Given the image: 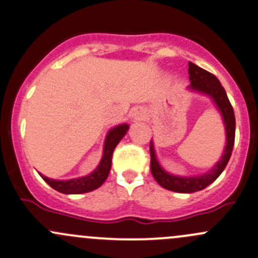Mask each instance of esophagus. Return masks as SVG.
I'll list each match as a JSON object with an SVG mask.
<instances>
[{"label": "esophagus", "mask_w": 258, "mask_h": 258, "mask_svg": "<svg viewBox=\"0 0 258 258\" xmlns=\"http://www.w3.org/2000/svg\"><path fill=\"white\" fill-rule=\"evenodd\" d=\"M143 116H145V113H143V111L142 110H135V112H134V117L135 118H138V120H140V118H143Z\"/></svg>", "instance_id": "esophagus-1"}]
</instances>
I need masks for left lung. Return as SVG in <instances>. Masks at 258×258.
Listing matches in <instances>:
<instances>
[{
  "instance_id": "1",
  "label": "left lung",
  "mask_w": 258,
  "mask_h": 258,
  "mask_svg": "<svg viewBox=\"0 0 258 258\" xmlns=\"http://www.w3.org/2000/svg\"><path fill=\"white\" fill-rule=\"evenodd\" d=\"M189 80L190 85L186 90L193 91L205 95L210 97L211 101L214 102L218 111L220 112L222 122L225 126V136H226V142H225L224 151H222L220 159L213 165L210 170L198 175H177L167 172L161 163L157 159L156 150H154L153 140H151L150 152H151V172L153 178L156 179L157 183L164 189L175 191V193H195V191L203 190L210 185L213 181L218 179L221 174L222 170L226 167L230 157H231L232 148H234L235 142V127H236V121H235L234 108L229 101L226 91L222 88L221 83L216 77L202 69L200 67L194 63H189Z\"/></svg>"
}]
</instances>
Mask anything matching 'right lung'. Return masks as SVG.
Segmentation results:
<instances>
[{
    "label": "right lung",
    "mask_w": 258,
    "mask_h": 258,
    "mask_svg": "<svg viewBox=\"0 0 258 258\" xmlns=\"http://www.w3.org/2000/svg\"><path fill=\"white\" fill-rule=\"evenodd\" d=\"M128 128V123H120L117 126L112 127L107 132L104 142V148H102V157L100 159V163L88 175H84V177L79 178L65 179V180L48 178L45 175H43L42 173H39V175L48 185H50L56 191L63 194L89 193V191H93L95 189L100 188L104 184V181L106 180L108 173H110L111 158H112L113 150L118 145V142L123 138L124 135L127 134Z\"/></svg>",
    "instance_id": "obj_1"
}]
</instances>
